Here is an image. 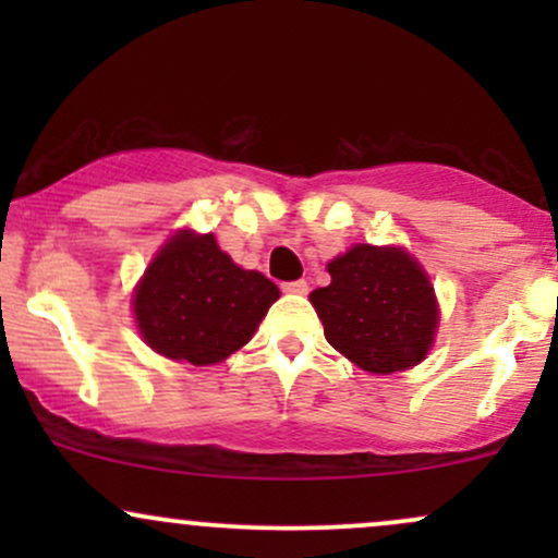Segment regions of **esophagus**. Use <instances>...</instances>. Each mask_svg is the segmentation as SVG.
<instances>
[{
	"label": "esophagus",
	"mask_w": 558,
	"mask_h": 558,
	"mask_svg": "<svg viewBox=\"0 0 558 558\" xmlns=\"http://www.w3.org/2000/svg\"><path fill=\"white\" fill-rule=\"evenodd\" d=\"M306 280H288V283H283V291L286 293H306Z\"/></svg>",
	"instance_id": "esophagus-1"
}]
</instances>
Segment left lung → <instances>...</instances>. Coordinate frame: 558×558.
Listing matches in <instances>:
<instances>
[{
	"label": "left lung",
	"instance_id": "left-lung-1",
	"mask_svg": "<svg viewBox=\"0 0 558 558\" xmlns=\"http://www.w3.org/2000/svg\"><path fill=\"white\" fill-rule=\"evenodd\" d=\"M330 286L310 293L325 338L356 367L393 375L427 356L438 301L420 262L399 246L356 243L328 262Z\"/></svg>",
	"mask_w": 558,
	"mask_h": 558
}]
</instances>
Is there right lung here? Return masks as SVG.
Instances as JSON below:
<instances>
[{
    "mask_svg": "<svg viewBox=\"0 0 558 558\" xmlns=\"http://www.w3.org/2000/svg\"><path fill=\"white\" fill-rule=\"evenodd\" d=\"M278 296L272 280L235 265L213 233L178 230L138 280L133 315L157 354L207 367L252 341Z\"/></svg>",
    "mask_w": 558,
    "mask_h": 558,
    "instance_id": "obj_1",
    "label": "right lung"
}]
</instances>
